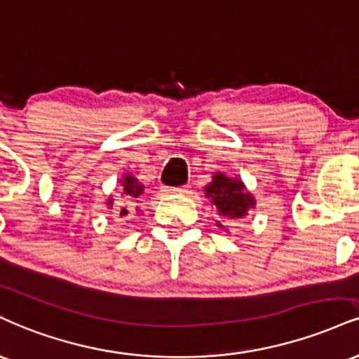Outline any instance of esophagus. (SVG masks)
Masks as SVG:
<instances>
[{"mask_svg": "<svg viewBox=\"0 0 359 359\" xmlns=\"http://www.w3.org/2000/svg\"><path fill=\"white\" fill-rule=\"evenodd\" d=\"M187 192H189V185H182V187L170 189V194H187Z\"/></svg>", "mask_w": 359, "mask_h": 359, "instance_id": "1", "label": "esophagus"}]
</instances>
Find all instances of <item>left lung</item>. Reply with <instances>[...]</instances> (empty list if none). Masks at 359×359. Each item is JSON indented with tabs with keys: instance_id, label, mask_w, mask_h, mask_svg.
<instances>
[{
	"instance_id": "1",
	"label": "left lung",
	"mask_w": 359,
	"mask_h": 359,
	"mask_svg": "<svg viewBox=\"0 0 359 359\" xmlns=\"http://www.w3.org/2000/svg\"><path fill=\"white\" fill-rule=\"evenodd\" d=\"M205 197L210 198L217 207L219 214L227 219H241L256 204L252 196L244 191L241 180L231 179L221 172H217L212 177V182L205 187ZM217 226L222 227V224Z\"/></svg>"
}]
</instances>
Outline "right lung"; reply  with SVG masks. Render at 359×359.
Segmentation results:
<instances>
[{"instance_id":"right-lung-1","label":"right lung","mask_w":359,"mask_h":359,"mask_svg":"<svg viewBox=\"0 0 359 359\" xmlns=\"http://www.w3.org/2000/svg\"><path fill=\"white\" fill-rule=\"evenodd\" d=\"M122 187H123L125 196H128V201H133V198H137L142 192H144V185L138 182L135 177H132V175L123 177ZM109 205H111V198L109 201ZM123 214H127V210L125 209H122V215Z\"/></svg>"}]
</instances>
